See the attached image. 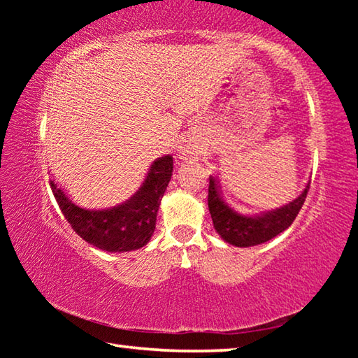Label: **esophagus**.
<instances>
[{"label": "esophagus", "instance_id": "esophagus-1", "mask_svg": "<svg viewBox=\"0 0 358 358\" xmlns=\"http://www.w3.org/2000/svg\"><path fill=\"white\" fill-rule=\"evenodd\" d=\"M197 156H199V150L196 148V145L183 143L181 147H178V157L181 161H191Z\"/></svg>", "mask_w": 358, "mask_h": 358}]
</instances>
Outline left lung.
Here are the masks:
<instances>
[{"instance_id":"obj_1","label":"left lung","mask_w":358,"mask_h":358,"mask_svg":"<svg viewBox=\"0 0 358 358\" xmlns=\"http://www.w3.org/2000/svg\"><path fill=\"white\" fill-rule=\"evenodd\" d=\"M310 183L295 201L282 207L256 215H243L224 202L215 177H210L208 210L217 235L229 245L250 248L262 245L284 232L299 215L305 202Z\"/></svg>"}]
</instances>
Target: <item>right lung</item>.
Masks as SVG:
<instances>
[{
  "label": "right lung",
  "mask_w": 358,
  "mask_h": 358,
  "mask_svg": "<svg viewBox=\"0 0 358 358\" xmlns=\"http://www.w3.org/2000/svg\"><path fill=\"white\" fill-rule=\"evenodd\" d=\"M172 172L173 157L171 155L157 157L142 186L128 201L99 210L78 207L53 180L50 187L71 227L87 243L107 252H126L138 250L150 241Z\"/></svg>",
  "instance_id": "right-lung-1"
}]
</instances>
